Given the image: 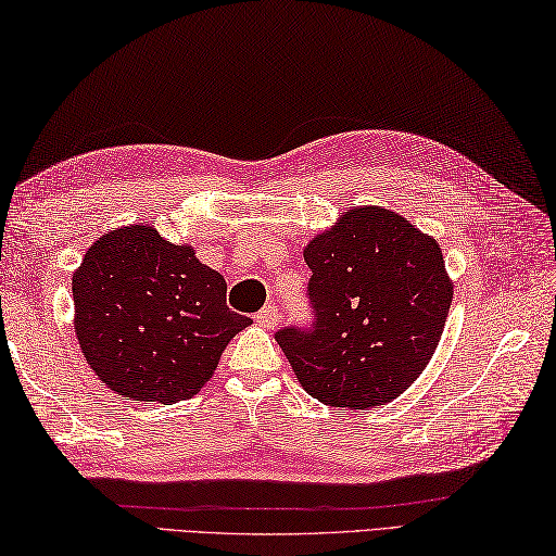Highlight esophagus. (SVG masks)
Here are the masks:
<instances>
[{
	"instance_id": "34e87169",
	"label": "esophagus",
	"mask_w": 556,
	"mask_h": 556,
	"mask_svg": "<svg viewBox=\"0 0 556 556\" xmlns=\"http://www.w3.org/2000/svg\"><path fill=\"white\" fill-rule=\"evenodd\" d=\"M278 314H280V312H278L276 304H266L264 309L254 316V320H256V324L262 326V328H268V330H270V328L278 326Z\"/></svg>"
}]
</instances>
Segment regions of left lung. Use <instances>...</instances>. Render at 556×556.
I'll return each instance as SVG.
<instances>
[{"instance_id": "1", "label": "left lung", "mask_w": 556, "mask_h": 556, "mask_svg": "<svg viewBox=\"0 0 556 556\" xmlns=\"http://www.w3.org/2000/svg\"><path fill=\"white\" fill-rule=\"evenodd\" d=\"M312 326L276 332L302 388L328 406L371 409L412 386L452 304L440 244L390 208H348L304 250Z\"/></svg>"}]
</instances>
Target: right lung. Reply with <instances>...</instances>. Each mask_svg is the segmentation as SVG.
<instances>
[{
  "mask_svg": "<svg viewBox=\"0 0 556 556\" xmlns=\"http://www.w3.org/2000/svg\"><path fill=\"white\" fill-rule=\"evenodd\" d=\"M226 280L152 226L106 232L73 274L76 336L109 390L138 402L190 400L230 338L252 324L226 304Z\"/></svg>",
  "mask_w": 556,
  "mask_h": 556,
  "instance_id": "1",
  "label": "right lung"
}]
</instances>
